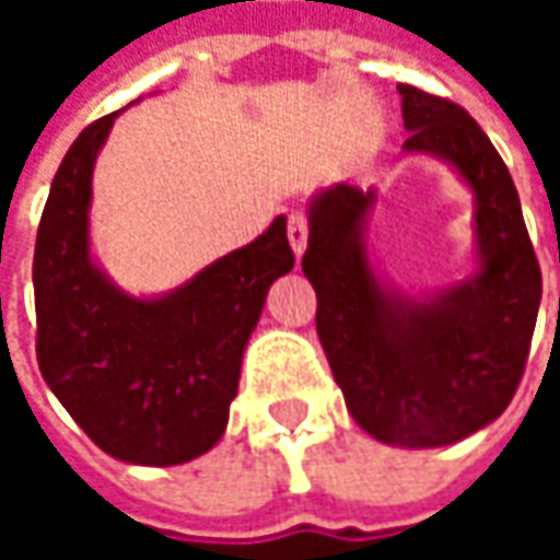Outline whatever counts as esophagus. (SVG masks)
I'll list each match as a JSON object with an SVG mask.
<instances>
[{
	"label": "esophagus",
	"instance_id": "esophagus-1",
	"mask_svg": "<svg viewBox=\"0 0 560 560\" xmlns=\"http://www.w3.org/2000/svg\"><path fill=\"white\" fill-rule=\"evenodd\" d=\"M287 236H290V246L295 252V258H302V252L308 246V221L302 211H292L290 226H287Z\"/></svg>",
	"mask_w": 560,
	"mask_h": 560
}]
</instances>
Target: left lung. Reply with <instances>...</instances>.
<instances>
[{"instance_id":"left-lung-1","label":"left lung","mask_w":560,"mask_h":560,"mask_svg":"<svg viewBox=\"0 0 560 560\" xmlns=\"http://www.w3.org/2000/svg\"><path fill=\"white\" fill-rule=\"evenodd\" d=\"M405 155L436 159L474 196L470 270L405 290L368 246L376 186L334 184L308 202L302 270L317 292V336L355 423L398 448L467 440L508 408L542 299L524 211L502 155L455 102L401 83Z\"/></svg>"}]
</instances>
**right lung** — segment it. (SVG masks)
<instances>
[{"mask_svg": "<svg viewBox=\"0 0 560 560\" xmlns=\"http://www.w3.org/2000/svg\"><path fill=\"white\" fill-rule=\"evenodd\" d=\"M120 112L93 120L55 171L33 252L36 361L105 455L171 467L224 436L248 336L295 258L280 214L174 290H120L90 240L93 167Z\"/></svg>", "mask_w": 560, "mask_h": 560, "instance_id": "1", "label": "right lung"}]
</instances>
